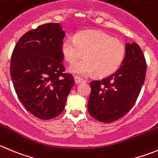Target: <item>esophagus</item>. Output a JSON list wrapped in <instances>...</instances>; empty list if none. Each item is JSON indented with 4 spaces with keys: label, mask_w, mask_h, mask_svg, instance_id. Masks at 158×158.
<instances>
[{
    "label": "esophagus",
    "mask_w": 158,
    "mask_h": 158,
    "mask_svg": "<svg viewBox=\"0 0 158 158\" xmlns=\"http://www.w3.org/2000/svg\"><path fill=\"white\" fill-rule=\"evenodd\" d=\"M74 79H75V82H76V84H79V83H82V82H86L84 79H81V78L78 77V76H76V77L74 78Z\"/></svg>",
    "instance_id": "obj_1"
}]
</instances>
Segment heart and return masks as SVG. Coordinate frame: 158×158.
I'll use <instances>...</instances> for the list:
<instances>
[{
	"mask_svg": "<svg viewBox=\"0 0 158 158\" xmlns=\"http://www.w3.org/2000/svg\"><path fill=\"white\" fill-rule=\"evenodd\" d=\"M126 51L120 40L98 30L81 31L75 38L66 37L61 44L63 57L69 64L85 57L69 68V72L82 76L94 72L100 77L113 74L122 64Z\"/></svg>",
	"mask_w": 158,
	"mask_h": 158,
	"instance_id": "b5f03b06",
	"label": "heart"
}]
</instances>
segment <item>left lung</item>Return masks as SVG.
I'll return each instance as SVG.
<instances>
[{"label":"left lung","mask_w":158,"mask_h":158,"mask_svg":"<svg viewBox=\"0 0 158 158\" xmlns=\"http://www.w3.org/2000/svg\"><path fill=\"white\" fill-rule=\"evenodd\" d=\"M126 56L120 68L110 76L90 82L89 114L110 123L126 115L139 97L147 72V61L136 43L126 44Z\"/></svg>","instance_id":"left-lung-1"}]
</instances>
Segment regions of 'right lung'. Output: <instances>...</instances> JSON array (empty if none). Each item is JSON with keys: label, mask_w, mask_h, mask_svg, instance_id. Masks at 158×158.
<instances>
[{"label": "right lung", "mask_w": 158, "mask_h": 158, "mask_svg": "<svg viewBox=\"0 0 158 158\" xmlns=\"http://www.w3.org/2000/svg\"><path fill=\"white\" fill-rule=\"evenodd\" d=\"M64 36L58 23L41 25L25 33L11 54L10 74L16 94L26 110L43 120L62 112L75 84L62 64Z\"/></svg>", "instance_id": "add662e5"}]
</instances>
